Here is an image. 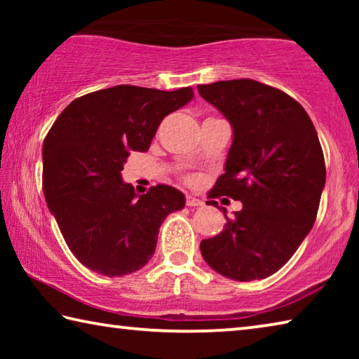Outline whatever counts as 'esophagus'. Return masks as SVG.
I'll return each instance as SVG.
<instances>
[{
	"label": "esophagus",
	"instance_id": "esophagus-1",
	"mask_svg": "<svg viewBox=\"0 0 359 359\" xmlns=\"http://www.w3.org/2000/svg\"><path fill=\"white\" fill-rule=\"evenodd\" d=\"M185 203H187L188 208H199V205H203V204H204V203L201 201V199L194 198V196H191V194H187Z\"/></svg>",
	"mask_w": 359,
	"mask_h": 359
}]
</instances>
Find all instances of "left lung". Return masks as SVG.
<instances>
[{"instance_id": "8db88e82", "label": "left lung", "mask_w": 359, "mask_h": 359, "mask_svg": "<svg viewBox=\"0 0 359 359\" xmlns=\"http://www.w3.org/2000/svg\"><path fill=\"white\" fill-rule=\"evenodd\" d=\"M198 92L233 126L224 174L209 198L242 203L233 218L223 209L226 224L201 242L203 258L228 278L261 280L287 264L317 218L326 182L317 131L299 102L252 79L198 85Z\"/></svg>"}]
</instances>
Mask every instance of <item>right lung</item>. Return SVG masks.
Returning <instances> with one entry per match:
<instances>
[{
	"label": "right lung",
	"instance_id": "obj_1",
	"mask_svg": "<svg viewBox=\"0 0 359 359\" xmlns=\"http://www.w3.org/2000/svg\"><path fill=\"white\" fill-rule=\"evenodd\" d=\"M193 100L174 92L115 85L76 98L42 145V188L65 242L81 263L107 277L136 272L154 257L161 223L184 209L169 185L136 194L121 179L133 151L149 150L158 126Z\"/></svg>",
	"mask_w": 359,
	"mask_h": 359
}]
</instances>
